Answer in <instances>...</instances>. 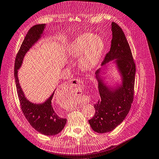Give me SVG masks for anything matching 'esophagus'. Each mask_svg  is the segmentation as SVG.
<instances>
[{"mask_svg": "<svg viewBox=\"0 0 159 159\" xmlns=\"http://www.w3.org/2000/svg\"><path fill=\"white\" fill-rule=\"evenodd\" d=\"M83 84V81L80 79H72L67 83V88L70 89L72 91L75 92L76 94L79 93L78 95H80L82 93Z\"/></svg>", "mask_w": 159, "mask_h": 159, "instance_id": "34e87169", "label": "esophagus"}]
</instances>
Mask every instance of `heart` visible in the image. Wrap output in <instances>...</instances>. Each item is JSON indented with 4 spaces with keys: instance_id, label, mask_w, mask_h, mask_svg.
I'll list each match as a JSON object with an SVG mask.
<instances>
[{
    "instance_id": "heart-1",
    "label": "heart",
    "mask_w": 159,
    "mask_h": 159,
    "mask_svg": "<svg viewBox=\"0 0 159 159\" xmlns=\"http://www.w3.org/2000/svg\"><path fill=\"white\" fill-rule=\"evenodd\" d=\"M103 39L99 35L84 34L76 38L68 48V54L76 58L80 54L78 64L80 68L90 71L96 66L104 50Z\"/></svg>"
}]
</instances>
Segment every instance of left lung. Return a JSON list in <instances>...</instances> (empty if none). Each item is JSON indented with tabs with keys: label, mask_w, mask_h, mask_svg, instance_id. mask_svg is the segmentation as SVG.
Masks as SVG:
<instances>
[{
	"label": "left lung",
	"mask_w": 159,
	"mask_h": 159,
	"mask_svg": "<svg viewBox=\"0 0 159 159\" xmlns=\"http://www.w3.org/2000/svg\"><path fill=\"white\" fill-rule=\"evenodd\" d=\"M112 39L110 50L105 57L101 66H107L114 60L121 76V83L109 86L101 76V68L95 72L101 98L94 105L95 116L89 122L97 133L112 131L124 120L131 108L134 99L136 66L131 50L121 28L111 23Z\"/></svg>",
	"instance_id": "left-lung-1"
}]
</instances>
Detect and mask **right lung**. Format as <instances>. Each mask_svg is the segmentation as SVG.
Returning <instances> with one entry per match:
<instances>
[{"instance_id": "add662e5", "label": "right lung", "mask_w": 159, "mask_h": 159, "mask_svg": "<svg viewBox=\"0 0 159 159\" xmlns=\"http://www.w3.org/2000/svg\"><path fill=\"white\" fill-rule=\"evenodd\" d=\"M45 27L46 24H39L32 27L27 32L16 56L15 79L20 105L25 118L38 132L46 136H54L62 131L67 121L66 118L59 116L53 108L52 99L55 90L43 103H32L26 98L18 79V70L21 66L24 57L32 46L42 38Z\"/></svg>"}]
</instances>
